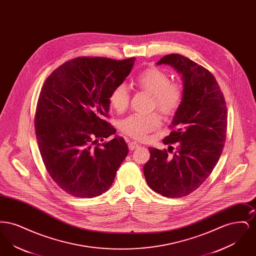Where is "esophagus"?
Here are the masks:
<instances>
[{
	"label": "esophagus",
	"instance_id": "obj_1",
	"mask_svg": "<svg viewBox=\"0 0 256 256\" xmlns=\"http://www.w3.org/2000/svg\"><path fill=\"white\" fill-rule=\"evenodd\" d=\"M140 145L138 144V143H136V142H134V141H130V142H128V148H130V150H134L135 148H139Z\"/></svg>",
	"mask_w": 256,
	"mask_h": 256
}]
</instances>
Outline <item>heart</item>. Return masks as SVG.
<instances>
[{
	"mask_svg": "<svg viewBox=\"0 0 256 256\" xmlns=\"http://www.w3.org/2000/svg\"><path fill=\"white\" fill-rule=\"evenodd\" d=\"M134 84L139 90L152 95V108H156L166 117L174 115L180 110L183 100V89L178 82H170V76L156 67H150L137 74ZM130 95L126 86L119 84L110 90V106L119 113L126 111L130 104ZM161 126L160 116L156 113L132 114L120 122L122 134L143 140L146 135Z\"/></svg>",
	"mask_w": 256,
	"mask_h": 256,
	"instance_id": "heart-1",
	"label": "heart"
}]
</instances>
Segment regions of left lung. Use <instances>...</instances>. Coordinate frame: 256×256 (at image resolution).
<instances>
[{
  "label": "left lung",
  "instance_id": "1",
  "mask_svg": "<svg viewBox=\"0 0 256 256\" xmlns=\"http://www.w3.org/2000/svg\"><path fill=\"white\" fill-rule=\"evenodd\" d=\"M158 64L170 65L182 74L183 100L163 139L168 150L150 148L143 170L152 190L182 198L204 182L219 161L226 138V104L215 76L202 65L178 54Z\"/></svg>",
  "mask_w": 256,
  "mask_h": 256
}]
</instances>
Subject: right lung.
<instances>
[{
	"label": "right lung",
	"mask_w": 256,
	"mask_h": 256,
	"mask_svg": "<svg viewBox=\"0 0 256 256\" xmlns=\"http://www.w3.org/2000/svg\"><path fill=\"white\" fill-rule=\"evenodd\" d=\"M134 61L76 58L56 68L41 88L37 144L50 178L69 195L90 198L106 192L128 156L122 137L104 139L116 132L106 120L110 90L122 84Z\"/></svg>",
	"instance_id": "1"
}]
</instances>
